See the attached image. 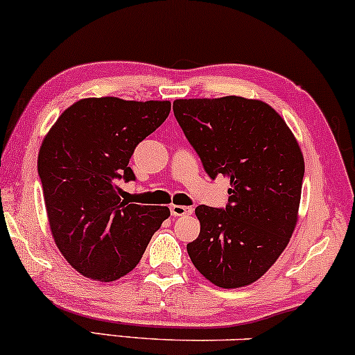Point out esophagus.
<instances>
[{"label": "esophagus", "instance_id": "esophagus-1", "mask_svg": "<svg viewBox=\"0 0 355 355\" xmlns=\"http://www.w3.org/2000/svg\"><path fill=\"white\" fill-rule=\"evenodd\" d=\"M170 213H172V216H188V214L193 213V208H190V206L172 205L170 206Z\"/></svg>", "mask_w": 355, "mask_h": 355}]
</instances>
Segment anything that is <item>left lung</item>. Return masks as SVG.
<instances>
[{
	"instance_id": "1",
	"label": "left lung",
	"mask_w": 355,
	"mask_h": 355,
	"mask_svg": "<svg viewBox=\"0 0 355 355\" xmlns=\"http://www.w3.org/2000/svg\"><path fill=\"white\" fill-rule=\"evenodd\" d=\"M173 114L211 178H230L226 208L200 205V236L187 245L211 284H254L288 244L298 221L304 160L282 116L241 96L175 100Z\"/></svg>"
}]
</instances>
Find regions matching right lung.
<instances>
[{"mask_svg": "<svg viewBox=\"0 0 355 355\" xmlns=\"http://www.w3.org/2000/svg\"><path fill=\"white\" fill-rule=\"evenodd\" d=\"M170 101L85 98L44 137L37 172L58 250L92 280L114 282L137 266L170 216L167 206L121 200L119 180H136L129 159L167 119Z\"/></svg>", "mask_w": 355, "mask_h": 355, "instance_id": "right-lung-1", "label": "right lung"}]
</instances>
